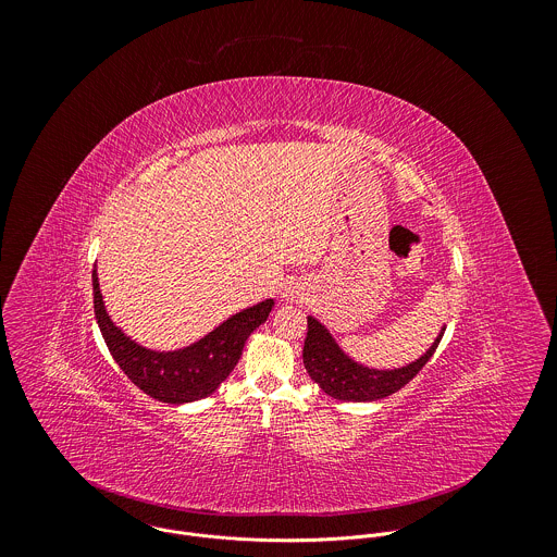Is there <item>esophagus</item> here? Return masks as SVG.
I'll list each match as a JSON object with an SVG mask.
<instances>
[{
	"label": "esophagus",
	"instance_id": "34e87169",
	"mask_svg": "<svg viewBox=\"0 0 557 557\" xmlns=\"http://www.w3.org/2000/svg\"><path fill=\"white\" fill-rule=\"evenodd\" d=\"M302 298H305V294H302V287H300V285H287L285 292H283V300H285V302H298V300H302Z\"/></svg>",
	"mask_w": 557,
	"mask_h": 557
}]
</instances>
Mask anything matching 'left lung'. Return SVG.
Returning <instances> with one entry per match:
<instances>
[{
	"mask_svg": "<svg viewBox=\"0 0 557 557\" xmlns=\"http://www.w3.org/2000/svg\"><path fill=\"white\" fill-rule=\"evenodd\" d=\"M307 324L309 329L302 348V361L309 376L331 398L352 403H370L398 392L431 359L446 329H440L431 346L418 359L398 368H372L355 361L318 318L307 315Z\"/></svg>",
	"mask_w": 557,
	"mask_h": 557,
	"instance_id": "left-lung-1",
	"label": "left lung"
}]
</instances>
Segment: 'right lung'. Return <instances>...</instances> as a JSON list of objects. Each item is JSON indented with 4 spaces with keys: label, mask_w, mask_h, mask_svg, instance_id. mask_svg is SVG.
Returning a JSON list of instances; mask_svg holds the SVG:
<instances>
[{
    "label": "right lung",
    "mask_w": 557,
    "mask_h": 557,
    "mask_svg": "<svg viewBox=\"0 0 557 557\" xmlns=\"http://www.w3.org/2000/svg\"><path fill=\"white\" fill-rule=\"evenodd\" d=\"M94 305L102 337L128 379L161 403L185 405L211 396L222 385L237 366L246 339L268 320L274 298L233 313L200 339L174 350L148 348L113 322L100 292L98 265L94 270Z\"/></svg>",
    "instance_id": "add662e5"
}]
</instances>
